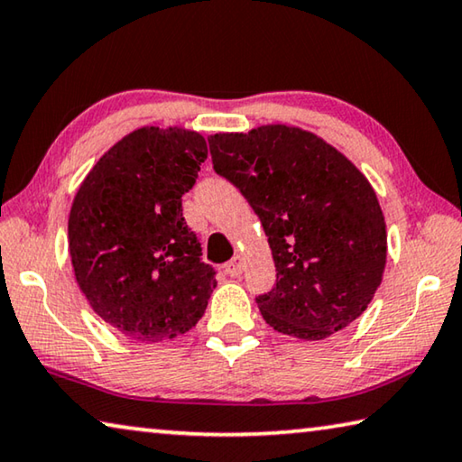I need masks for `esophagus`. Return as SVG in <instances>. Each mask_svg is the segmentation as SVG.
<instances>
[{"mask_svg":"<svg viewBox=\"0 0 462 462\" xmlns=\"http://www.w3.org/2000/svg\"><path fill=\"white\" fill-rule=\"evenodd\" d=\"M242 271H245V263H242V256H234V259L226 264V275L230 277H240Z\"/></svg>","mask_w":462,"mask_h":462,"instance_id":"obj_1","label":"esophagus"}]
</instances>
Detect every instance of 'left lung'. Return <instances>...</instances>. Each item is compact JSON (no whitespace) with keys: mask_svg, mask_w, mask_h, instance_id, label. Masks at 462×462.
<instances>
[{"mask_svg":"<svg viewBox=\"0 0 462 462\" xmlns=\"http://www.w3.org/2000/svg\"><path fill=\"white\" fill-rule=\"evenodd\" d=\"M214 171L245 195L267 234L277 283L256 297L271 328L324 340L369 306L387 261L374 189L314 132L267 124L208 136Z\"/></svg>","mask_w":462,"mask_h":462,"instance_id":"obj_1","label":"left lung"}]
</instances>
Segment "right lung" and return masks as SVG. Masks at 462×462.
Returning a JSON list of instances; mask_svg holds the SVG:
<instances>
[{"label":"right lung","instance_id":"right-lung-1","mask_svg":"<svg viewBox=\"0 0 462 462\" xmlns=\"http://www.w3.org/2000/svg\"><path fill=\"white\" fill-rule=\"evenodd\" d=\"M206 159L199 132L143 126L109 148L77 189L69 214L77 285L132 340L189 332L217 285L181 209Z\"/></svg>","mask_w":462,"mask_h":462}]
</instances>
